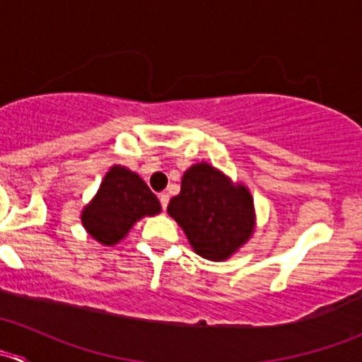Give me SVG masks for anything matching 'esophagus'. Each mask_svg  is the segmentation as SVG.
I'll return each mask as SVG.
<instances>
[{
	"label": "esophagus",
	"mask_w": 362,
	"mask_h": 362,
	"mask_svg": "<svg viewBox=\"0 0 362 362\" xmlns=\"http://www.w3.org/2000/svg\"><path fill=\"white\" fill-rule=\"evenodd\" d=\"M159 202H160V206H163V210H166L168 203H170V196H168L166 192H163V194H159Z\"/></svg>",
	"instance_id": "esophagus-1"
}]
</instances>
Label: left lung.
Returning <instances> with one entry per match:
<instances>
[{
    "instance_id": "8db88e82",
    "label": "left lung",
    "mask_w": 362,
    "mask_h": 362,
    "mask_svg": "<svg viewBox=\"0 0 362 362\" xmlns=\"http://www.w3.org/2000/svg\"><path fill=\"white\" fill-rule=\"evenodd\" d=\"M198 255L210 261L229 259L254 233V199L243 184H235L208 163L192 164L182 177L180 194L168 204Z\"/></svg>"
}]
</instances>
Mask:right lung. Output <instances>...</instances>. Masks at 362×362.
I'll return each instance as SVG.
<instances>
[{
	"label": "right lung",
	"mask_w": 362,
	"mask_h": 362,
	"mask_svg": "<svg viewBox=\"0 0 362 362\" xmlns=\"http://www.w3.org/2000/svg\"><path fill=\"white\" fill-rule=\"evenodd\" d=\"M159 211V199L140 175L115 164L105 175L93 202L82 210V224L96 242L112 247L140 218Z\"/></svg>",
	"instance_id": "obj_1"
}]
</instances>
